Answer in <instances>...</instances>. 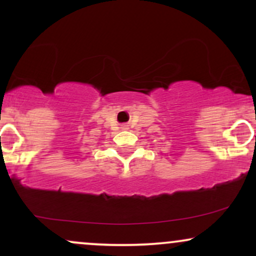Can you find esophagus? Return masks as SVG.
<instances>
[{"label": "esophagus", "mask_w": 256, "mask_h": 256, "mask_svg": "<svg viewBox=\"0 0 256 256\" xmlns=\"http://www.w3.org/2000/svg\"><path fill=\"white\" fill-rule=\"evenodd\" d=\"M122 130H128V125H122Z\"/></svg>", "instance_id": "1"}]
</instances>
